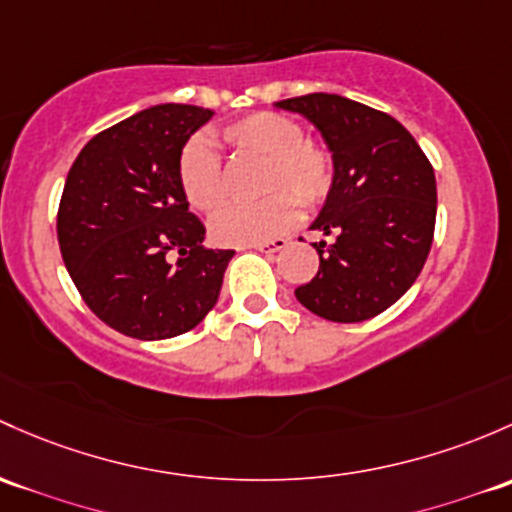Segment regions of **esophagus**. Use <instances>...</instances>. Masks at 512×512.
Instances as JSON below:
<instances>
[{
  "mask_svg": "<svg viewBox=\"0 0 512 512\" xmlns=\"http://www.w3.org/2000/svg\"><path fill=\"white\" fill-rule=\"evenodd\" d=\"M287 245H289L287 238H274V240H265V242H255V245H250V247L257 252H279V250H284Z\"/></svg>",
  "mask_w": 512,
  "mask_h": 512,
  "instance_id": "1",
  "label": "esophagus"
}]
</instances>
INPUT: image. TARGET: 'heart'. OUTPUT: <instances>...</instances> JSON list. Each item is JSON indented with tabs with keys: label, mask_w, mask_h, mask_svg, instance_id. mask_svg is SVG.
I'll list each match as a JSON object with an SVG mask.
<instances>
[{
	"label": "heart",
	"mask_w": 512,
	"mask_h": 512,
	"mask_svg": "<svg viewBox=\"0 0 512 512\" xmlns=\"http://www.w3.org/2000/svg\"><path fill=\"white\" fill-rule=\"evenodd\" d=\"M225 142L247 154L265 157V191L257 203H228L211 220L220 245H255L292 228L299 203L319 208L336 186V157L319 139L304 137V127L282 112H252L223 129ZM179 186L186 201L211 213L225 201V174L218 152L206 137H191L181 147Z\"/></svg>",
	"instance_id": "b5f03b06"
}]
</instances>
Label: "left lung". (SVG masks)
<instances>
[{
	"mask_svg": "<svg viewBox=\"0 0 512 512\" xmlns=\"http://www.w3.org/2000/svg\"><path fill=\"white\" fill-rule=\"evenodd\" d=\"M277 107L314 122L336 157V186L311 225L333 240L314 242L319 272L294 294L336 324L373 319L427 262L437 223L432 164L395 117L363 102L311 93Z\"/></svg>",
	"mask_w": 512,
	"mask_h": 512,
	"instance_id": "8db88e82",
	"label": "left lung"
}]
</instances>
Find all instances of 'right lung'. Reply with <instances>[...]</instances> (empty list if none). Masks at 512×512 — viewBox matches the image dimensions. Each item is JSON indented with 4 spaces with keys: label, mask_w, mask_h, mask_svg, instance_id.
<instances>
[{
    "label": "right lung",
    "mask_w": 512,
    "mask_h": 512,
    "mask_svg": "<svg viewBox=\"0 0 512 512\" xmlns=\"http://www.w3.org/2000/svg\"><path fill=\"white\" fill-rule=\"evenodd\" d=\"M213 117L154 105L95 134L68 171L58 245L100 321L139 341L191 331L218 301L235 250H208L179 186L181 147Z\"/></svg>",
    "instance_id": "add662e5"
}]
</instances>
